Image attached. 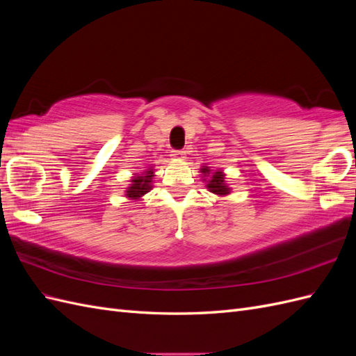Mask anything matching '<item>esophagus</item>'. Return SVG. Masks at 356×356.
Masks as SVG:
<instances>
[{
  "mask_svg": "<svg viewBox=\"0 0 356 356\" xmlns=\"http://www.w3.org/2000/svg\"><path fill=\"white\" fill-rule=\"evenodd\" d=\"M172 157L174 159H178V160H182L186 157V152H182V149H174V152H172V154H170Z\"/></svg>",
  "mask_w": 356,
  "mask_h": 356,
  "instance_id": "1",
  "label": "esophagus"
}]
</instances>
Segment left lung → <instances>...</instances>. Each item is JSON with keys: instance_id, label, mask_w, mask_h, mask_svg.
Wrapping results in <instances>:
<instances>
[{"instance_id": "8db88e82", "label": "left lung", "mask_w": 356, "mask_h": 356, "mask_svg": "<svg viewBox=\"0 0 356 356\" xmlns=\"http://www.w3.org/2000/svg\"><path fill=\"white\" fill-rule=\"evenodd\" d=\"M202 175H203V181H207L208 178V190L211 193H213V195H218V196H225V195H230V188L229 186L225 184V175L222 174L221 170H215V172H211V169L208 166H203L200 169Z\"/></svg>"}]
</instances>
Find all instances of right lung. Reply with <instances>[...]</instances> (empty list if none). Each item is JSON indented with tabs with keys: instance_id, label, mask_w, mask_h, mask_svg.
<instances>
[{
	"instance_id": "right-lung-1",
	"label": "right lung",
	"mask_w": 356,
	"mask_h": 356,
	"mask_svg": "<svg viewBox=\"0 0 356 356\" xmlns=\"http://www.w3.org/2000/svg\"><path fill=\"white\" fill-rule=\"evenodd\" d=\"M153 177L154 172L153 169H147L145 172H143L141 175H135L131 182L132 184L127 187L126 190V197L132 199V200H138L141 199L144 195L153 188Z\"/></svg>"
}]
</instances>
